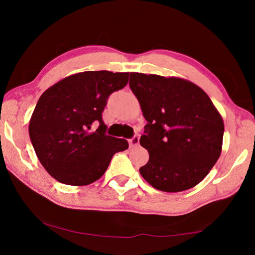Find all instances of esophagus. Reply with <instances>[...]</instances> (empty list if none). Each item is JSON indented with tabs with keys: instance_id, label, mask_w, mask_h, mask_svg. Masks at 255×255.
<instances>
[{
	"instance_id": "1",
	"label": "esophagus",
	"mask_w": 255,
	"mask_h": 255,
	"mask_svg": "<svg viewBox=\"0 0 255 255\" xmlns=\"http://www.w3.org/2000/svg\"><path fill=\"white\" fill-rule=\"evenodd\" d=\"M139 144V137L138 136H133L131 139H129V146L130 147H136Z\"/></svg>"
}]
</instances>
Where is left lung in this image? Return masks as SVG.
<instances>
[{
    "instance_id": "1",
    "label": "left lung",
    "mask_w": 255,
    "mask_h": 255,
    "mask_svg": "<svg viewBox=\"0 0 255 255\" xmlns=\"http://www.w3.org/2000/svg\"><path fill=\"white\" fill-rule=\"evenodd\" d=\"M129 86L146 119L139 143L149 159L139 173L155 189L193 188L221 156L224 122L210 98L179 77L130 73Z\"/></svg>"
}]
</instances>
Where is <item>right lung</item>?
Masks as SVG:
<instances>
[{
	"mask_svg": "<svg viewBox=\"0 0 255 255\" xmlns=\"http://www.w3.org/2000/svg\"><path fill=\"white\" fill-rule=\"evenodd\" d=\"M129 73L89 71L67 76L41 94L29 123L34 152L46 171L68 185H88L105 174L112 156L128 148L106 135L108 98L124 89ZM93 122L99 127L91 133Z\"/></svg>",
	"mask_w": 255,
	"mask_h": 255,
	"instance_id": "right-lung-1",
	"label": "right lung"
}]
</instances>
